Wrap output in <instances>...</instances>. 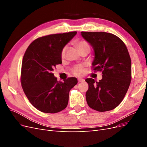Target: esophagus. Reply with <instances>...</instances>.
I'll return each mask as SVG.
<instances>
[{"label":"esophagus","mask_w":147,"mask_h":147,"mask_svg":"<svg viewBox=\"0 0 147 147\" xmlns=\"http://www.w3.org/2000/svg\"><path fill=\"white\" fill-rule=\"evenodd\" d=\"M78 81L79 82H83L84 81V80L83 78H78Z\"/></svg>","instance_id":"esophagus-1"}]
</instances>
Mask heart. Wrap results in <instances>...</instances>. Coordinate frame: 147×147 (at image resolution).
Wrapping results in <instances>:
<instances>
[{
    "label": "heart",
    "mask_w": 147,
    "mask_h": 147,
    "mask_svg": "<svg viewBox=\"0 0 147 147\" xmlns=\"http://www.w3.org/2000/svg\"><path fill=\"white\" fill-rule=\"evenodd\" d=\"M75 45L77 47L78 50L80 51L82 49L86 48V47H90V45L89 44L84 40H79V41H77L75 42ZM66 49H67V47H64L63 50L61 51V57L62 59H64L65 56V53H66ZM84 70V65L83 64H79L76 65L74 67L73 72L74 74L76 75H81L83 74Z\"/></svg>",
    "instance_id": "obj_1"
}]
</instances>
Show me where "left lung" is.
Listing matches in <instances>:
<instances>
[{
    "label": "left lung",
    "instance_id": "left-lung-1",
    "mask_svg": "<svg viewBox=\"0 0 147 147\" xmlns=\"http://www.w3.org/2000/svg\"><path fill=\"white\" fill-rule=\"evenodd\" d=\"M94 50L92 67L102 71L99 82L86 78L87 104L98 112L113 110L121 103L131 81V61L125 44L116 35L104 32H82Z\"/></svg>",
    "mask_w": 147,
    "mask_h": 147
}]
</instances>
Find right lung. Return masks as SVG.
<instances>
[{
  "instance_id": "add662e5",
  "label": "right lung",
  "mask_w": 147,
  "mask_h": 147,
  "mask_svg": "<svg viewBox=\"0 0 147 147\" xmlns=\"http://www.w3.org/2000/svg\"><path fill=\"white\" fill-rule=\"evenodd\" d=\"M77 32L57 34L38 38L30 43L21 67V85L32 105L40 112L55 113L67 107L69 91L78 83L70 77L57 81L52 73L62 63L61 53Z\"/></svg>"
}]
</instances>
